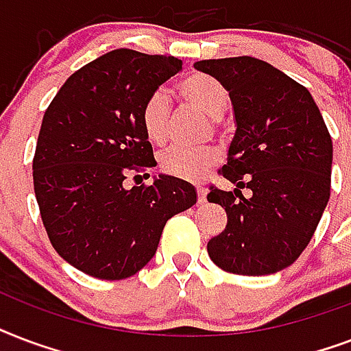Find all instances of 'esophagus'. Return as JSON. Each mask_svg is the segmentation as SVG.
<instances>
[{
	"label": "esophagus",
	"mask_w": 351,
	"mask_h": 351,
	"mask_svg": "<svg viewBox=\"0 0 351 351\" xmlns=\"http://www.w3.org/2000/svg\"><path fill=\"white\" fill-rule=\"evenodd\" d=\"M205 201H206V189L197 186V205H203Z\"/></svg>",
	"instance_id": "1"
}]
</instances>
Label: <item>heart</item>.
Wrapping results in <instances>:
<instances>
[{"instance_id":"obj_1","label":"heart","mask_w":351,"mask_h":351,"mask_svg":"<svg viewBox=\"0 0 351 351\" xmlns=\"http://www.w3.org/2000/svg\"><path fill=\"white\" fill-rule=\"evenodd\" d=\"M179 95L189 104L199 108L213 119H221L229 106V93L218 78L206 73H190L178 84ZM141 124L146 138L154 145H165L170 132V100L165 91H156L148 97L141 111ZM219 161L216 148L189 150L173 146L159 157V167L165 173L184 181H199Z\"/></svg>"}]
</instances>
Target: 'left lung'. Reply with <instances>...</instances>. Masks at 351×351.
Instances as JSON below:
<instances>
[{
    "label": "left lung",
    "instance_id": "1",
    "mask_svg": "<svg viewBox=\"0 0 351 351\" xmlns=\"http://www.w3.org/2000/svg\"><path fill=\"white\" fill-rule=\"evenodd\" d=\"M234 108L236 133L219 172L234 192L210 186L206 199L227 227L206 243L227 273L260 276L286 269L313 238L330 199L333 145L308 89L252 56L201 60ZM240 188L253 194L243 198Z\"/></svg>",
    "mask_w": 351,
    "mask_h": 351
}]
</instances>
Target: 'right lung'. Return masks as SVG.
Here are the masks:
<instances>
[{"label": "right lung", "instance_id": "obj_1", "mask_svg": "<svg viewBox=\"0 0 351 351\" xmlns=\"http://www.w3.org/2000/svg\"><path fill=\"white\" fill-rule=\"evenodd\" d=\"M183 62L115 49L65 80L43 115L32 179L43 227L65 262L122 280L150 262L172 216L197 201L189 181L165 176L128 190L130 170L156 167L141 111Z\"/></svg>", "mask_w": 351, "mask_h": 351}]
</instances>
